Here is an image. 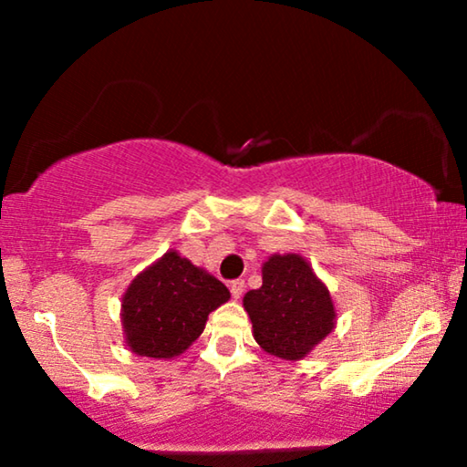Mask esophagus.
I'll use <instances>...</instances> for the list:
<instances>
[{
	"label": "esophagus",
	"instance_id": "obj_1",
	"mask_svg": "<svg viewBox=\"0 0 467 467\" xmlns=\"http://www.w3.org/2000/svg\"><path fill=\"white\" fill-rule=\"evenodd\" d=\"M229 291H232V296L235 299H240L242 293H244V280H242V278L232 280V285H229Z\"/></svg>",
	"mask_w": 467,
	"mask_h": 467
}]
</instances>
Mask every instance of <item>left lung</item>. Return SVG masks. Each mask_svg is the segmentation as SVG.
Here are the masks:
<instances>
[{
	"label": "left lung",
	"mask_w": 467,
	"mask_h": 467,
	"mask_svg": "<svg viewBox=\"0 0 467 467\" xmlns=\"http://www.w3.org/2000/svg\"><path fill=\"white\" fill-rule=\"evenodd\" d=\"M264 285L244 296L254 340L280 359H302L336 323L329 291L299 254H272Z\"/></svg>",
	"instance_id": "1"
}]
</instances>
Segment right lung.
I'll list each match as a JSON object with an SVG mask.
<instances>
[{
  "label": "right lung",
  "instance_id": "add662e5",
  "mask_svg": "<svg viewBox=\"0 0 467 467\" xmlns=\"http://www.w3.org/2000/svg\"><path fill=\"white\" fill-rule=\"evenodd\" d=\"M229 299V289L182 259L165 253L130 285L123 297V327L133 353L170 359L191 347L208 315Z\"/></svg>",
  "mask_w": 467,
  "mask_h": 467
}]
</instances>
